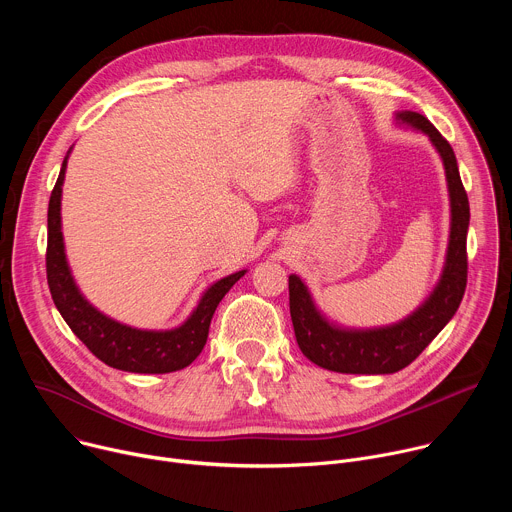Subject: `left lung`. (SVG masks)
I'll return each instance as SVG.
<instances>
[{
	"label": "left lung",
	"mask_w": 512,
	"mask_h": 512,
	"mask_svg": "<svg viewBox=\"0 0 512 512\" xmlns=\"http://www.w3.org/2000/svg\"><path fill=\"white\" fill-rule=\"evenodd\" d=\"M399 123L425 133L442 156L450 192L452 225L446 265L431 296L405 320L385 328H338L316 308L306 283L289 275V314L300 350L322 369L348 375H391L411 364L456 314L468 281L466 235L470 204L448 139L415 111L395 115Z\"/></svg>",
	"instance_id": "8db88e82"
}]
</instances>
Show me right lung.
<instances>
[{"instance_id": "obj_1", "label": "right lung", "mask_w": 512, "mask_h": 512, "mask_svg": "<svg viewBox=\"0 0 512 512\" xmlns=\"http://www.w3.org/2000/svg\"><path fill=\"white\" fill-rule=\"evenodd\" d=\"M66 160L62 162L58 180L48 202V247H46V277L48 287L64 322L77 338L105 364L127 373L164 375L180 371L202 352L212 314L225 298L227 291L247 273L237 271L212 283L200 298L190 318L172 330H139L111 320L93 308L79 291L70 275L64 241L60 229V196L66 172Z\"/></svg>"}]
</instances>
